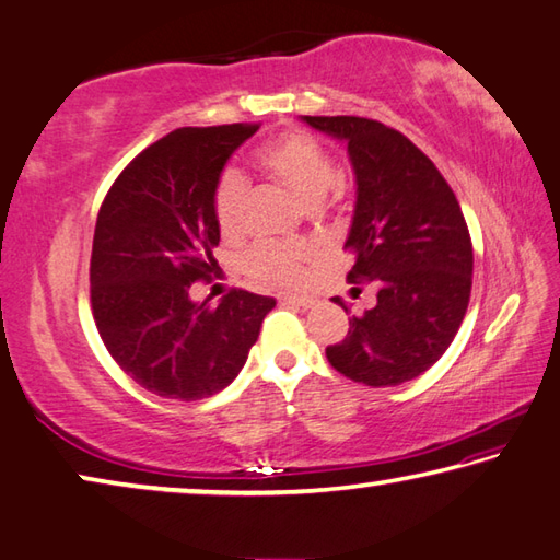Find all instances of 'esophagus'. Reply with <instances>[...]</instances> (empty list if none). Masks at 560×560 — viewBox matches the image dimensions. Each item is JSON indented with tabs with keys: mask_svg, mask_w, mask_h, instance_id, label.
<instances>
[{
	"mask_svg": "<svg viewBox=\"0 0 560 560\" xmlns=\"http://www.w3.org/2000/svg\"><path fill=\"white\" fill-rule=\"evenodd\" d=\"M280 302L282 304H294V307H302V310H307L314 304V300L307 298V294H282Z\"/></svg>",
	"mask_w": 560,
	"mask_h": 560,
	"instance_id": "34e87169",
	"label": "esophagus"
}]
</instances>
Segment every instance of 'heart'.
I'll list each match as a JSON object with an SVG mask.
<instances>
[{"label":"heart","mask_w":560,"mask_h":560,"mask_svg":"<svg viewBox=\"0 0 560 560\" xmlns=\"http://www.w3.org/2000/svg\"><path fill=\"white\" fill-rule=\"evenodd\" d=\"M256 163L270 177L298 195L304 205L314 207L336 180V167L324 145L310 133L292 131L262 145ZM246 180L236 171H226L214 187V219L221 236L236 238L244 226ZM310 260V248L304 244H262L250 246L241 258V268L248 278L262 284H292L302 276L304 262Z\"/></svg>","instance_id":"heart-1"}]
</instances>
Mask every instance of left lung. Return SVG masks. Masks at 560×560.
Listing matches in <instances>:
<instances>
[{
    "instance_id": "8db88e82",
    "label": "left lung",
    "mask_w": 560,
    "mask_h": 560,
    "mask_svg": "<svg viewBox=\"0 0 560 560\" xmlns=\"http://www.w3.org/2000/svg\"><path fill=\"white\" fill-rule=\"evenodd\" d=\"M302 121L346 143L355 175L348 282L377 288L375 307L348 319L346 339L326 348V358L353 383L402 385L446 353L466 316L472 288L466 219L444 175L407 136L363 116ZM334 302L348 312L343 300Z\"/></svg>"
}]
</instances>
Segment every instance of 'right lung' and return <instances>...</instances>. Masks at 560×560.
Segmentation results:
<instances>
[{
    "mask_svg": "<svg viewBox=\"0 0 560 560\" xmlns=\"http://www.w3.org/2000/svg\"><path fill=\"white\" fill-rule=\"evenodd\" d=\"M258 124L185 126L116 177L94 226L90 294L121 371L167 399L212 397L244 368L276 300L231 290L217 307L189 298L219 270L214 187Z\"/></svg>",
    "mask_w": 560,
    "mask_h": 560,
    "instance_id": "obj_1",
    "label": "right lung"
}]
</instances>
